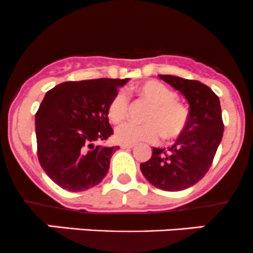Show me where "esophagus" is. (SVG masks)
Segmentation results:
<instances>
[{
    "mask_svg": "<svg viewBox=\"0 0 253 253\" xmlns=\"http://www.w3.org/2000/svg\"><path fill=\"white\" fill-rule=\"evenodd\" d=\"M122 149H131L134 147V144H121Z\"/></svg>",
    "mask_w": 253,
    "mask_h": 253,
    "instance_id": "34e87169",
    "label": "esophagus"
}]
</instances>
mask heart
Segmentation results:
<instances>
[{"label": "heart", "instance_id": "heart-1", "mask_svg": "<svg viewBox=\"0 0 253 253\" xmlns=\"http://www.w3.org/2000/svg\"><path fill=\"white\" fill-rule=\"evenodd\" d=\"M136 91L152 104L144 117L145 124L127 123L116 130V139L124 144L155 141L161 132L166 139L181 135L188 123V112L177 101L173 91L157 81L139 84ZM129 112V101L124 91H118L109 101L107 116L113 124L123 123Z\"/></svg>", "mask_w": 253, "mask_h": 253}]
</instances>
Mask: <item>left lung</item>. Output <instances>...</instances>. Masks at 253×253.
Wrapping results in <instances>:
<instances>
[{"mask_svg": "<svg viewBox=\"0 0 253 253\" xmlns=\"http://www.w3.org/2000/svg\"><path fill=\"white\" fill-rule=\"evenodd\" d=\"M160 79L183 94L189 104L188 123L171 147H152L149 161L140 165L145 178L162 191H183L203 178L224 132L219 97L196 80L173 75Z\"/></svg>", "mask_w": 253, "mask_h": 253, "instance_id": "8db88e82", "label": "left lung"}]
</instances>
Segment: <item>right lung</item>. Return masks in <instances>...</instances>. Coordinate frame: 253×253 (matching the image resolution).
Masks as SVG:
<instances>
[{
  "label": "right lung",
  "mask_w": 253,
  "mask_h": 253,
  "mask_svg": "<svg viewBox=\"0 0 253 253\" xmlns=\"http://www.w3.org/2000/svg\"><path fill=\"white\" fill-rule=\"evenodd\" d=\"M129 79L67 81L45 93L36 114L38 159L61 188L81 192L101 183L119 146L96 142L113 134L109 101Z\"/></svg>",
  "instance_id": "1"
}]
</instances>
